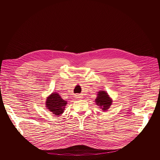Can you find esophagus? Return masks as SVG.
I'll return each instance as SVG.
<instances>
[{
    "mask_svg": "<svg viewBox=\"0 0 160 160\" xmlns=\"http://www.w3.org/2000/svg\"><path fill=\"white\" fill-rule=\"evenodd\" d=\"M76 98H77V99H81V98H82V96L81 94H77V95L76 96Z\"/></svg>",
    "mask_w": 160,
    "mask_h": 160,
    "instance_id": "esophagus-1",
    "label": "esophagus"
}]
</instances>
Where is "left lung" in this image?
<instances>
[{
    "label": "left lung",
    "instance_id": "8db88e82",
    "mask_svg": "<svg viewBox=\"0 0 160 160\" xmlns=\"http://www.w3.org/2000/svg\"><path fill=\"white\" fill-rule=\"evenodd\" d=\"M96 102L97 105L102 108L103 111H106L108 109H109L110 105H111L112 101L106 92L101 91V92H99V94H98V98L96 99Z\"/></svg>",
    "mask_w": 160,
    "mask_h": 160
}]
</instances>
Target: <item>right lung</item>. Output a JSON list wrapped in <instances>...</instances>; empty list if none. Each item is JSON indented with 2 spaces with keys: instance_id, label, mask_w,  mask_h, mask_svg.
<instances>
[{
  "instance_id": "add662e5",
  "label": "right lung",
  "mask_w": 160,
  "mask_h": 160,
  "mask_svg": "<svg viewBox=\"0 0 160 160\" xmlns=\"http://www.w3.org/2000/svg\"><path fill=\"white\" fill-rule=\"evenodd\" d=\"M46 107L56 115H59L63 112L67 102L63 100L58 94H52L46 101Z\"/></svg>"
}]
</instances>
